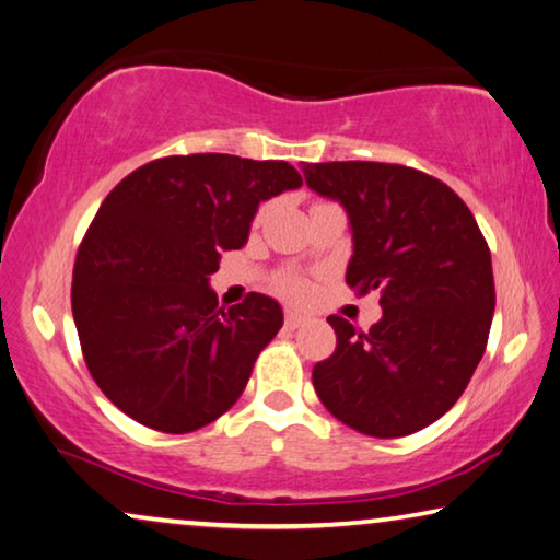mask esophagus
Instances as JSON below:
<instances>
[{
  "instance_id": "obj_1",
  "label": "esophagus",
  "mask_w": 560,
  "mask_h": 560,
  "mask_svg": "<svg viewBox=\"0 0 560 560\" xmlns=\"http://www.w3.org/2000/svg\"><path fill=\"white\" fill-rule=\"evenodd\" d=\"M307 323V317L305 315H300V313H295V310H288L285 313V328H290V330H298L300 325H305Z\"/></svg>"
}]
</instances>
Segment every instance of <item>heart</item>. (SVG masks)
Wrapping results in <instances>:
<instances>
[{
	"label": "heart",
	"instance_id": "1",
	"mask_svg": "<svg viewBox=\"0 0 560 560\" xmlns=\"http://www.w3.org/2000/svg\"><path fill=\"white\" fill-rule=\"evenodd\" d=\"M272 288L278 295H282L285 300H292V303H307V300H313V295H315L313 280H310L307 275L295 272V270H285V272L275 275Z\"/></svg>",
	"mask_w": 560,
	"mask_h": 560
}]
</instances>
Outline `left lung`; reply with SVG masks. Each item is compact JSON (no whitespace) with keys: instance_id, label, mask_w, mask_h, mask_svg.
Returning <instances> with one entry per match:
<instances>
[{"instance_id":"8db88e82","label":"left lung","mask_w":560,"mask_h":560,"mask_svg":"<svg viewBox=\"0 0 560 560\" xmlns=\"http://www.w3.org/2000/svg\"><path fill=\"white\" fill-rule=\"evenodd\" d=\"M307 187L348 210L346 282L381 290L368 332L330 315L338 346L313 368L317 398L348 428L400 438L448 412L486 352L495 310L488 243L441 179L390 162L303 165Z\"/></svg>"}]
</instances>
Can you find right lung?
I'll return each mask as SVG.
<instances>
[{
    "label": "right lung",
    "mask_w": 560,
    "mask_h": 560,
    "mask_svg": "<svg viewBox=\"0 0 560 560\" xmlns=\"http://www.w3.org/2000/svg\"><path fill=\"white\" fill-rule=\"evenodd\" d=\"M300 185L282 160L200 152L152 160L105 197L77 250L72 315L125 416L192 433L235 406L282 310L260 292L220 307L210 275L247 243L257 205Z\"/></svg>",
    "instance_id": "obj_1"
}]
</instances>
